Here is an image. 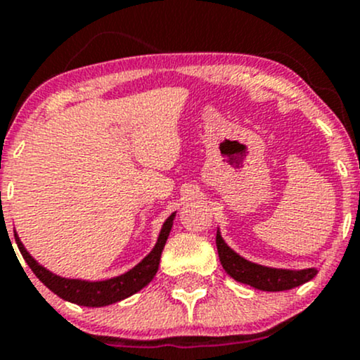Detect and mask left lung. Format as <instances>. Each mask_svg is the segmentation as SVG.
<instances>
[{
	"label": "left lung",
	"mask_w": 360,
	"mask_h": 360,
	"mask_svg": "<svg viewBox=\"0 0 360 360\" xmlns=\"http://www.w3.org/2000/svg\"><path fill=\"white\" fill-rule=\"evenodd\" d=\"M217 249L223 269L230 278H233L237 283L249 284L252 288L260 289V291H286V289H292L300 284L308 283L318 274L316 267L292 271L276 269V267L250 262L226 245L220 230H217Z\"/></svg>",
	"instance_id": "1"
}]
</instances>
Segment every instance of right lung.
Instances as JSON below:
<instances>
[{"instance_id": "add662e5", "label": "right lung", "mask_w": 360, "mask_h": 360, "mask_svg": "<svg viewBox=\"0 0 360 360\" xmlns=\"http://www.w3.org/2000/svg\"><path fill=\"white\" fill-rule=\"evenodd\" d=\"M176 212L167 217V220L164 221L162 229H160L157 242L148 254L143 257L135 267H131L130 271H127L125 274L115 276V278L105 279V281H86V279H71V278H62L45 269L44 266H40L37 260L32 257L30 252L25 249V245L20 240L18 233L15 232V240L18 245L20 252H22L25 262L30 266V269L34 271V274L39 278L42 283L47 286L53 295H57L59 298L69 301V303L81 304V307H91V308H100V307H108V304L117 303L128 298V296L135 295L140 289L146 288L159 269L160 255H162L164 245H166L169 233H171L172 223H174Z\"/></svg>"}]
</instances>
